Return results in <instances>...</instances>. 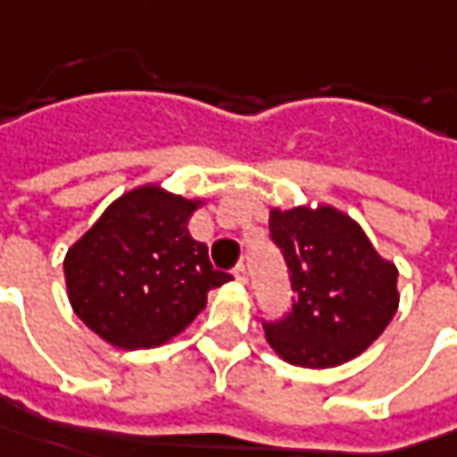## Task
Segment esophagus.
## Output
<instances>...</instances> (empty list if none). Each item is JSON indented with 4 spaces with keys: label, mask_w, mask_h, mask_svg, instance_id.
Wrapping results in <instances>:
<instances>
[{
    "label": "esophagus",
    "mask_w": 457,
    "mask_h": 457,
    "mask_svg": "<svg viewBox=\"0 0 457 457\" xmlns=\"http://www.w3.org/2000/svg\"><path fill=\"white\" fill-rule=\"evenodd\" d=\"M232 276H235L240 284H245V281H248V268L243 266V263H237V266H235V270H232Z\"/></svg>",
    "instance_id": "obj_1"
}]
</instances>
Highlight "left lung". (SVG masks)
<instances>
[{
	"label": "left lung",
	"mask_w": 457,
	"mask_h": 457,
	"mask_svg": "<svg viewBox=\"0 0 457 457\" xmlns=\"http://www.w3.org/2000/svg\"><path fill=\"white\" fill-rule=\"evenodd\" d=\"M268 225L296 291L284 320L263 322L268 345L302 368L358 358L396 314V266L353 217L329 204L270 209Z\"/></svg>",
	"instance_id": "obj_1"
}]
</instances>
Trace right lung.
<instances>
[{
	"instance_id": "obj_1",
	"label": "right lung",
	"mask_w": 457,
	"mask_h": 457,
	"mask_svg": "<svg viewBox=\"0 0 457 457\" xmlns=\"http://www.w3.org/2000/svg\"><path fill=\"white\" fill-rule=\"evenodd\" d=\"M202 199L145 184L114 199L66 253L63 273L76 317L122 350L158 347L189 328L212 288L214 270L189 220Z\"/></svg>"
}]
</instances>
